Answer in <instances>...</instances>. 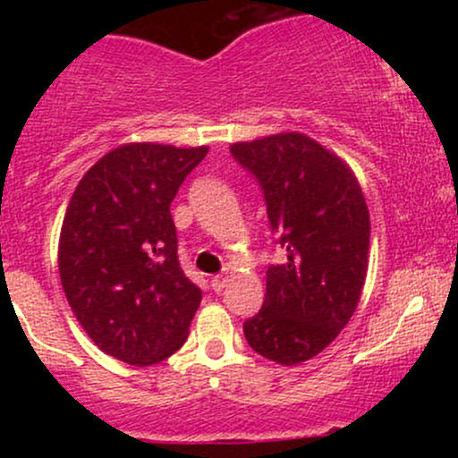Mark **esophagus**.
<instances>
[{
	"label": "esophagus",
	"mask_w": 458,
	"mask_h": 458,
	"mask_svg": "<svg viewBox=\"0 0 458 458\" xmlns=\"http://www.w3.org/2000/svg\"><path fill=\"white\" fill-rule=\"evenodd\" d=\"M225 284H228V276H215V277H211V288H213L215 293L224 291Z\"/></svg>",
	"instance_id": "1"
}]
</instances>
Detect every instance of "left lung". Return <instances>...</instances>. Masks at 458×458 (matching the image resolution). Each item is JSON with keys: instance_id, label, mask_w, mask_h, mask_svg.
Masks as SVG:
<instances>
[{"instance_id": "left-lung-1", "label": "left lung", "mask_w": 458, "mask_h": 458, "mask_svg": "<svg viewBox=\"0 0 458 458\" xmlns=\"http://www.w3.org/2000/svg\"><path fill=\"white\" fill-rule=\"evenodd\" d=\"M230 155L260 185L271 233L286 250V262L267 271L265 303L243 323L245 340L276 364H301L334 343L360 303L366 199L346 163L308 135L241 141Z\"/></svg>"}]
</instances>
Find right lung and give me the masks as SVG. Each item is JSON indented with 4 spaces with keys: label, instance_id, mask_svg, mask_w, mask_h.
Returning a JSON list of instances; mask_svg holds the SVG:
<instances>
[{
    "label": "right lung",
    "instance_id": "add662e5",
    "mask_svg": "<svg viewBox=\"0 0 458 458\" xmlns=\"http://www.w3.org/2000/svg\"><path fill=\"white\" fill-rule=\"evenodd\" d=\"M207 152L120 146L83 174L66 208L62 288L94 344L131 366L176 353L202 301L178 262L170 204Z\"/></svg>",
    "mask_w": 458,
    "mask_h": 458
}]
</instances>
